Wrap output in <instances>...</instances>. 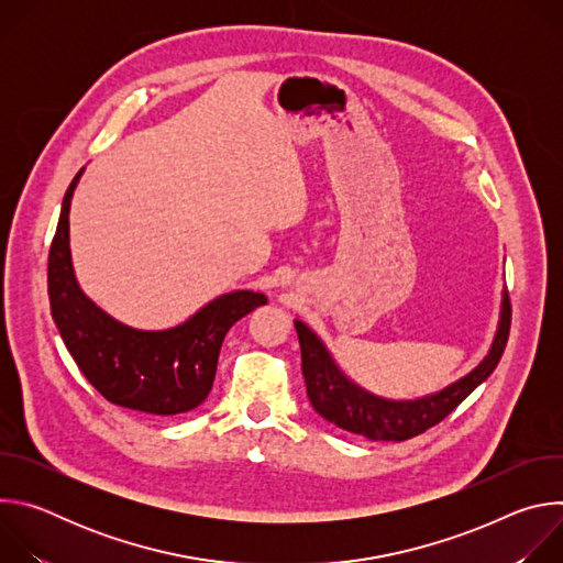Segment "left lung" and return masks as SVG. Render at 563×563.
<instances>
[{
	"label": "left lung",
	"instance_id": "8db88e82",
	"mask_svg": "<svg viewBox=\"0 0 563 563\" xmlns=\"http://www.w3.org/2000/svg\"><path fill=\"white\" fill-rule=\"evenodd\" d=\"M510 318V298L508 291H504L499 330L488 356L467 376L417 400H389L365 391L339 369L320 339L305 323L296 320L294 325L300 341L302 376L309 404L325 421L372 441H408L419 437L432 426L441 423L476 385L484 383L495 372L508 343Z\"/></svg>",
	"mask_w": 563,
	"mask_h": 563
}]
</instances>
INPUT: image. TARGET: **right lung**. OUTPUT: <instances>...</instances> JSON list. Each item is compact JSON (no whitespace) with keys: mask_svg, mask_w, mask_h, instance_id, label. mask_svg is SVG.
Here are the masks:
<instances>
[{"mask_svg":"<svg viewBox=\"0 0 563 563\" xmlns=\"http://www.w3.org/2000/svg\"><path fill=\"white\" fill-rule=\"evenodd\" d=\"M79 172L66 189L48 252V298L62 341L87 380L120 408L172 417L209 396L222 341L233 323L265 305L258 291H231L183 325L142 332L118 323L79 289L68 250V209Z\"/></svg>","mask_w":563,"mask_h":563,"instance_id":"right-lung-1","label":"right lung"}]
</instances>
